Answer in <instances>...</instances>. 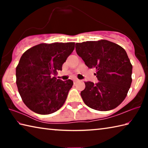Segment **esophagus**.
<instances>
[{"label":"esophagus","mask_w":148,"mask_h":148,"mask_svg":"<svg viewBox=\"0 0 148 148\" xmlns=\"http://www.w3.org/2000/svg\"><path fill=\"white\" fill-rule=\"evenodd\" d=\"M73 81H74V82H76L77 81H78V79L75 78V79H73Z\"/></svg>","instance_id":"esophagus-1"}]
</instances>
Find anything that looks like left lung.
<instances>
[{"instance_id": "obj_1", "label": "left lung", "mask_w": 148, "mask_h": 148, "mask_svg": "<svg viewBox=\"0 0 148 148\" xmlns=\"http://www.w3.org/2000/svg\"><path fill=\"white\" fill-rule=\"evenodd\" d=\"M77 54L87 67L96 69L99 82H85L81 92L84 103L92 109L108 111L124 101L132 83V66L125 50L106 40L76 44Z\"/></svg>"}]
</instances>
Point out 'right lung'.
Masks as SVG:
<instances>
[{
  "label": "right lung",
  "mask_w": 148,
  "mask_h": 148,
  "mask_svg": "<svg viewBox=\"0 0 148 148\" xmlns=\"http://www.w3.org/2000/svg\"><path fill=\"white\" fill-rule=\"evenodd\" d=\"M74 42L40 44L22 55L16 67V84L24 104L36 114L59 110L73 86L71 79L55 76L74 49Z\"/></svg>",
  "instance_id": "obj_1"
}]
</instances>
